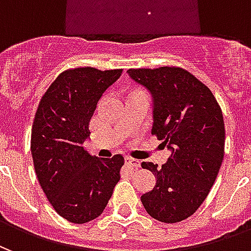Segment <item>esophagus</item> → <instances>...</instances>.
Returning <instances> with one entry per match:
<instances>
[{"label":"esophagus","mask_w":251,"mask_h":251,"mask_svg":"<svg viewBox=\"0 0 251 251\" xmlns=\"http://www.w3.org/2000/svg\"><path fill=\"white\" fill-rule=\"evenodd\" d=\"M125 164L127 167H130V168H138V167H140V161L136 160V158L129 157V156L125 158Z\"/></svg>","instance_id":"obj_1"}]
</instances>
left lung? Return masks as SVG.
Masks as SVG:
<instances>
[{
    "instance_id": "8db88e82",
    "label": "left lung",
    "mask_w": 251,
    "mask_h": 251,
    "mask_svg": "<svg viewBox=\"0 0 251 251\" xmlns=\"http://www.w3.org/2000/svg\"><path fill=\"white\" fill-rule=\"evenodd\" d=\"M133 80L153 97L152 134L171 151L168 161L142 163L156 187L141 196L149 215L176 223L204 201L225 154V122L218 100L204 83L181 67L130 68Z\"/></svg>"
}]
</instances>
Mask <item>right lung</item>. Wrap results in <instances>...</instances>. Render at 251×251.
<instances>
[{"label":"right lung","instance_id":"1","mask_svg":"<svg viewBox=\"0 0 251 251\" xmlns=\"http://www.w3.org/2000/svg\"><path fill=\"white\" fill-rule=\"evenodd\" d=\"M121 74V68L66 70L51 83L36 111L30 136L36 175L52 207L71 223L98 218L121 179L122 154L98 158L83 147L98 100Z\"/></svg>","mask_w":251,"mask_h":251}]
</instances>
